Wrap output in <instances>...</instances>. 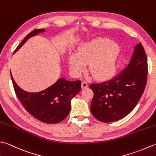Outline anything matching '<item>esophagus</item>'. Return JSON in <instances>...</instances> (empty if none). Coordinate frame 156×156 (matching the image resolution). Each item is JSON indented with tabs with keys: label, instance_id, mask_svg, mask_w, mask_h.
<instances>
[{
	"label": "esophagus",
	"instance_id": "1",
	"mask_svg": "<svg viewBox=\"0 0 156 156\" xmlns=\"http://www.w3.org/2000/svg\"><path fill=\"white\" fill-rule=\"evenodd\" d=\"M88 87V83H87V82L83 81V82H82V88H86Z\"/></svg>",
	"mask_w": 156,
	"mask_h": 156
}]
</instances>
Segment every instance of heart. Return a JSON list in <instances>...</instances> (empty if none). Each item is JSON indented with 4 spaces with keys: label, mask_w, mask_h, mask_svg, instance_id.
Segmentation results:
<instances>
[{
    "label": "heart",
    "mask_w": 156,
    "mask_h": 156,
    "mask_svg": "<svg viewBox=\"0 0 156 156\" xmlns=\"http://www.w3.org/2000/svg\"><path fill=\"white\" fill-rule=\"evenodd\" d=\"M121 48L118 44L108 38H94L80 45L77 53H70L69 68L74 76H80L86 69L97 79H105L114 72Z\"/></svg>",
    "instance_id": "1"
}]
</instances>
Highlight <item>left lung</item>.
Returning a JSON list of instances; mask_svg holds the SVG:
<instances>
[{"label":"left lung","mask_w":156,"mask_h":156,"mask_svg":"<svg viewBox=\"0 0 156 156\" xmlns=\"http://www.w3.org/2000/svg\"><path fill=\"white\" fill-rule=\"evenodd\" d=\"M147 59L141 42L134 47L128 66L108 80L90 84V112L103 122L120 120L135 108L147 84Z\"/></svg>","instance_id":"1"}]
</instances>
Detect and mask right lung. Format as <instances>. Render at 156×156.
<instances>
[{
    "label": "right lung",
    "instance_id": "1",
    "mask_svg": "<svg viewBox=\"0 0 156 156\" xmlns=\"http://www.w3.org/2000/svg\"><path fill=\"white\" fill-rule=\"evenodd\" d=\"M44 29H36L27 34L15 49L22 47L30 38L44 32ZM15 92L27 112L37 120L47 124L63 121L71 110V101L80 91L81 81L67 80L61 78L55 83L38 93L27 92L18 86L11 72Z\"/></svg>",
    "mask_w": 156,
    "mask_h": 156
}]
</instances>
